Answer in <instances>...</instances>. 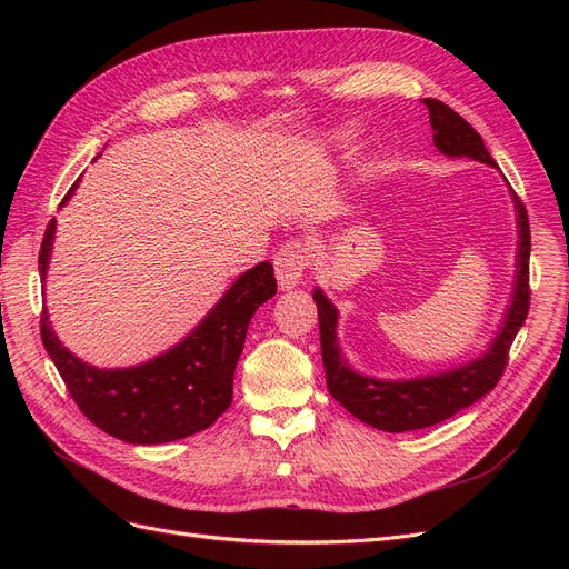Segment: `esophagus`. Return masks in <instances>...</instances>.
Segmentation results:
<instances>
[{"label":"esophagus","mask_w":569,"mask_h":569,"mask_svg":"<svg viewBox=\"0 0 569 569\" xmlns=\"http://www.w3.org/2000/svg\"><path fill=\"white\" fill-rule=\"evenodd\" d=\"M308 261H311V256H308V249L303 244H284L274 253V278H278V284L282 289H295L303 278Z\"/></svg>","instance_id":"34e87169"}]
</instances>
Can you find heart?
I'll return each instance as SVG.
<instances>
[{
  "label": "heart",
  "instance_id": "b5f03b06",
  "mask_svg": "<svg viewBox=\"0 0 569 569\" xmlns=\"http://www.w3.org/2000/svg\"><path fill=\"white\" fill-rule=\"evenodd\" d=\"M341 137H343V134H341Z\"/></svg>",
  "mask_w": 569,
  "mask_h": 569
}]
</instances>
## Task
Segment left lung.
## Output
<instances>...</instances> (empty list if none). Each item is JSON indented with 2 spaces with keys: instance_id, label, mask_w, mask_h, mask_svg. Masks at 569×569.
Here are the masks:
<instances>
[{
  "instance_id": "obj_1",
  "label": "left lung",
  "mask_w": 569,
  "mask_h": 569,
  "mask_svg": "<svg viewBox=\"0 0 569 569\" xmlns=\"http://www.w3.org/2000/svg\"><path fill=\"white\" fill-rule=\"evenodd\" d=\"M425 107L435 130V147L443 157L472 159L498 170V163L491 159L481 134L468 120L439 99H425ZM510 197L515 203V216H518L515 218L518 220V256H515L510 303L496 337L489 341V349L468 360V363L435 375L410 377V380H380V377L358 372L349 366L339 347L337 306L325 297L322 289L313 291L327 389H330L332 399L347 408L353 418L375 429H382V432H412V429H425L453 418L458 410L479 401L501 380L510 343L515 341V335L520 332L529 311V218L512 189Z\"/></svg>"
}]
</instances>
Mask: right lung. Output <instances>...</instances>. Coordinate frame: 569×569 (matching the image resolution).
Instances as JSON below:
<instances>
[{
    "instance_id": "1",
    "label": "right lung",
    "mask_w": 569,
    "mask_h": 569,
    "mask_svg": "<svg viewBox=\"0 0 569 569\" xmlns=\"http://www.w3.org/2000/svg\"><path fill=\"white\" fill-rule=\"evenodd\" d=\"M68 189L61 206L73 197ZM57 218L49 220L40 274L47 280L54 249ZM272 266L258 263L242 272L203 320L176 347L132 368H94L68 351L42 311V343L71 391L73 401L107 435L137 443H168L192 437L211 427L232 403V380L239 353L244 349L256 308L274 297Z\"/></svg>"
}]
</instances>
